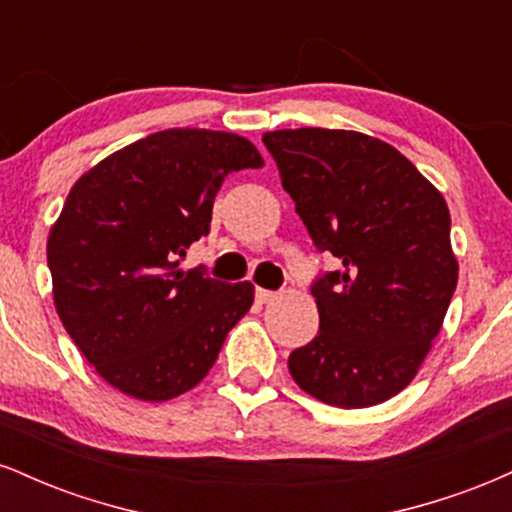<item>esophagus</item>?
Instances as JSON below:
<instances>
[{"label":"esophagus","mask_w":512,"mask_h":512,"mask_svg":"<svg viewBox=\"0 0 512 512\" xmlns=\"http://www.w3.org/2000/svg\"><path fill=\"white\" fill-rule=\"evenodd\" d=\"M274 296H276V293L269 291V289H255L257 303H269V301H274Z\"/></svg>","instance_id":"1"}]
</instances>
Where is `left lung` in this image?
<instances>
[{
	"label": "left lung",
	"instance_id": "left-lung-1",
	"mask_svg": "<svg viewBox=\"0 0 512 512\" xmlns=\"http://www.w3.org/2000/svg\"><path fill=\"white\" fill-rule=\"evenodd\" d=\"M262 142L315 248L342 262L310 286L320 330L289 356L291 378L332 407L385 402L419 373L455 293L448 204L368 134L301 127Z\"/></svg>",
	"mask_w": 512,
	"mask_h": 512
}]
</instances>
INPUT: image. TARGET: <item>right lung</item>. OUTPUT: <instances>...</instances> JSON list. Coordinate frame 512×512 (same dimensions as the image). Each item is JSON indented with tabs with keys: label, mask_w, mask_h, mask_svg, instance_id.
I'll return each mask as SVG.
<instances>
[{
	"label": "right lung",
	"mask_w": 512,
	"mask_h": 512,
	"mask_svg": "<svg viewBox=\"0 0 512 512\" xmlns=\"http://www.w3.org/2000/svg\"><path fill=\"white\" fill-rule=\"evenodd\" d=\"M262 163L238 134L163 129L74 182L48 238L52 296L64 330L105 383L166 402L214 366L255 286L178 264L209 233L226 175Z\"/></svg>",
	"instance_id": "1"
}]
</instances>
